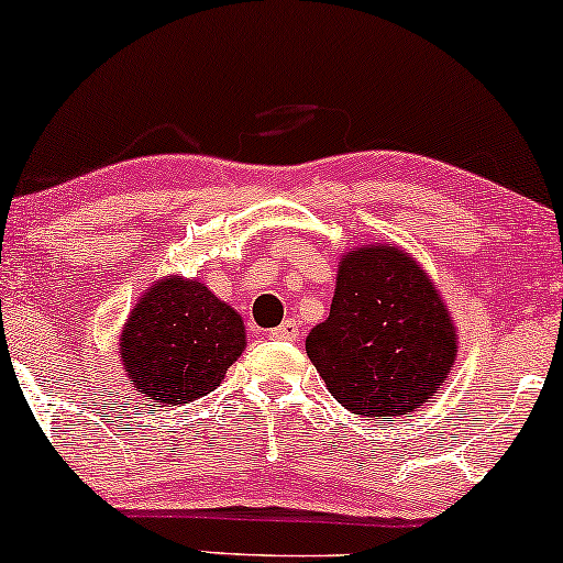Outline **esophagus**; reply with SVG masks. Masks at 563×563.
<instances>
[{"label": "esophagus", "instance_id": "obj_1", "mask_svg": "<svg viewBox=\"0 0 563 563\" xmlns=\"http://www.w3.org/2000/svg\"><path fill=\"white\" fill-rule=\"evenodd\" d=\"M269 338L273 340H288V343H294L298 340V324L294 319H286L280 327H275V330H269Z\"/></svg>", "mask_w": 563, "mask_h": 563}]
</instances>
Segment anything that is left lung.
<instances>
[{
    "instance_id": "left-lung-1",
    "label": "left lung",
    "mask_w": 563,
    "mask_h": 563,
    "mask_svg": "<svg viewBox=\"0 0 563 563\" xmlns=\"http://www.w3.org/2000/svg\"><path fill=\"white\" fill-rule=\"evenodd\" d=\"M457 343L450 309L416 257L364 244L340 257L330 317L309 332L306 353L334 400L374 421L431 402Z\"/></svg>"
}]
</instances>
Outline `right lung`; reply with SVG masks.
Listing matches in <instances>:
<instances>
[{"instance_id": "obj_1", "label": "right lung", "mask_w": 563, "mask_h": 563, "mask_svg": "<svg viewBox=\"0 0 563 563\" xmlns=\"http://www.w3.org/2000/svg\"><path fill=\"white\" fill-rule=\"evenodd\" d=\"M246 347L244 319L199 280L168 275L132 306L119 338L130 384L155 405L195 402Z\"/></svg>"}]
</instances>
